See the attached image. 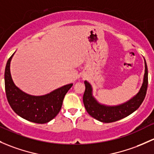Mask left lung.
Wrapping results in <instances>:
<instances>
[{
	"label": "left lung",
	"mask_w": 154,
	"mask_h": 154,
	"mask_svg": "<svg viewBox=\"0 0 154 154\" xmlns=\"http://www.w3.org/2000/svg\"><path fill=\"white\" fill-rule=\"evenodd\" d=\"M148 67L145 60V74L143 82L138 93L125 103L112 106H106L99 103L93 96L91 85L85 80L84 82L85 90L82 100L87 112L94 119L106 123L116 122L129 116L138 109L145 97L148 83Z\"/></svg>",
	"instance_id": "8db88e82"
}]
</instances>
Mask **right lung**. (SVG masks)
Segmentation results:
<instances>
[{"label": "right lung", "mask_w": 154, "mask_h": 154, "mask_svg": "<svg viewBox=\"0 0 154 154\" xmlns=\"http://www.w3.org/2000/svg\"><path fill=\"white\" fill-rule=\"evenodd\" d=\"M14 54L6 63L4 74L5 90L11 108L17 115L30 122L39 124L48 122L60 112L65 95L73 84L63 85L41 96L25 93L16 86L11 76L10 63Z\"/></svg>", "instance_id": "obj_1"}]
</instances>
